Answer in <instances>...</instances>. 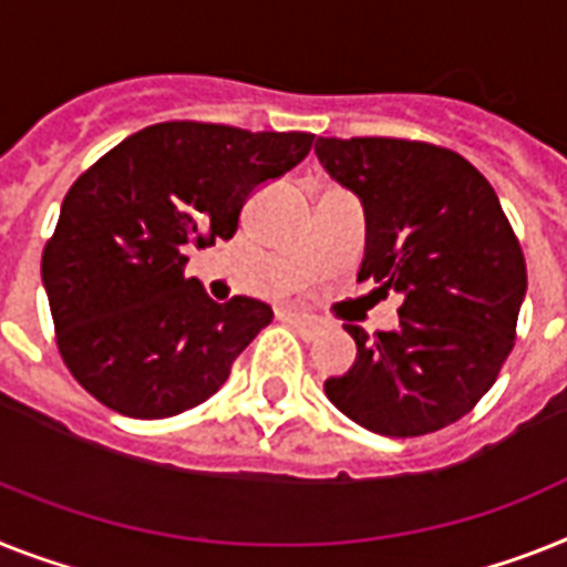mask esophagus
Wrapping results in <instances>:
<instances>
[{
	"label": "esophagus",
	"instance_id": "1",
	"mask_svg": "<svg viewBox=\"0 0 567 567\" xmlns=\"http://www.w3.org/2000/svg\"><path fill=\"white\" fill-rule=\"evenodd\" d=\"M278 318L284 321V324L295 327L298 333H312V330L318 327L316 318H312L307 310H298V307H284V310H278Z\"/></svg>",
	"mask_w": 567,
	"mask_h": 567
}]
</instances>
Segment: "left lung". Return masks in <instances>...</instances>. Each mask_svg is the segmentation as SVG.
<instances>
[{
    "label": "left lung",
    "instance_id": "left-lung-1",
    "mask_svg": "<svg viewBox=\"0 0 567 567\" xmlns=\"http://www.w3.org/2000/svg\"><path fill=\"white\" fill-rule=\"evenodd\" d=\"M330 179L364 210L357 280L402 298L396 330L357 341V362L324 382L368 432L417 437L461 420L513 350L525 257L493 185L452 150L402 138H318Z\"/></svg>",
    "mask_w": 567,
    "mask_h": 567
}]
</instances>
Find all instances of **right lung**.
<instances>
[{"label":"right lung","instance_id":"right-lung-1","mask_svg":"<svg viewBox=\"0 0 567 567\" xmlns=\"http://www.w3.org/2000/svg\"><path fill=\"white\" fill-rule=\"evenodd\" d=\"M310 133L171 121L110 150L74 182L42 251L65 368L106 409L162 420L217 394L272 307L208 298L190 246L231 240L257 188L292 171Z\"/></svg>","mask_w":567,"mask_h":567}]
</instances>
